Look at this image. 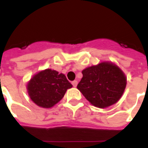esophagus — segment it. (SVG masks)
<instances>
[{"label": "esophagus", "instance_id": "obj_1", "mask_svg": "<svg viewBox=\"0 0 148 148\" xmlns=\"http://www.w3.org/2000/svg\"><path fill=\"white\" fill-rule=\"evenodd\" d=\"M71 83H72V85H73V86H74V87L77 86V81H73V82H72Z\"/></svg>", "mask_w": 148, "mask_h": 148}]
</instances>
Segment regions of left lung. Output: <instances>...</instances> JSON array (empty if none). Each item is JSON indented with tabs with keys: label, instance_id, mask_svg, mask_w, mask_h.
Listing matches in <instances>:
<instances>
[{
	"label": "left lung",
	"instance_id": "left-lung-1",
	"mask_svg": "<svg viewBox=\"0 0 148 148\" xmlns=\"http://www.w3.org/2000/svg\"><path fill=\"white\" fill-rule=\"evenodd\" d=\"M83 77L77 88L98 108L117 102L126 87V77L120 68L110 62H101L82 71Z\"/></svg>",
	"mask_w": 148,
	"mask_h": 148
}]
</instances>
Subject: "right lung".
Returning a JSON list of instances; mask_svg holds the SVG:
<instances>
[{"label": "right lung", "mask_w": 148, "mask_h": 148, "mask_svg": "<svg viewBox=\"0 0 148 148\" xmlns=\"http://www.w3.org/2000/svg\"><path fill=\"white\" fill-rule=\"evenodd\" d=\"M72 87L64 74L47 69L36 74L27 84L30 98L42 108H51L61 101L66 91Z\"/></svg>", "instance_id": "add662e5"}]
</instances>
